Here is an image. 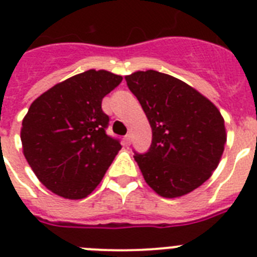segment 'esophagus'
I'll return each instance as SVG.
<instances>
[{
	"mask_svg": "<svg viewBox=\"0 0 257 257\" xmlns=\"http://www.w3.org/2000/svg\"><path fill=\"white\" fill-rule=\"evenodd\" d=\"M130 143H131V135L130 134H127L126 137H124V144H126V146H130Z\"/></svg>",
	"mask_w": 257,
	"mask_h": 257,
	"instance_id": "1",
	"label": "esophagus"
}]
</instances>
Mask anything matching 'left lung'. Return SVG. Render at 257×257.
<instances>
[{
    "label": "left lung",
    "instance_id": "left-lung-1",
    "mask_svg": "<svg viewBox=\"0 0 257 257\" xmlns=\"http://www.w3.org/2000/svg\"><path fill=\"white\" fill-rule=\"evenodd\" d=\"M152 128V143L135 160L146 182L164 197L194 191L209 178L226 143L225 122L201 93L168 74L148 70L124 76Z\"/></svg>",
    "mask_w": 257,
    "mask_h": 257
}]
</instances>
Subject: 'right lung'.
<instances>
[{"instance_id": "add662e5", "label": "right lung", "mask_w": 257, "mask_h": 257, "mask_svg": "<svg viewBox=\"0 0 257 257\" xmlns=\"http://www.w3.org/2000/svg\"><path fill=\"white\" fill-rule=\"evenodd\" d=\"M122 82L105 70H88L37 97L22 122L23 153L37 178L66 199H83L101 182L120 150L106 134L102 98Z\"/></svg>"}]
</instances>
